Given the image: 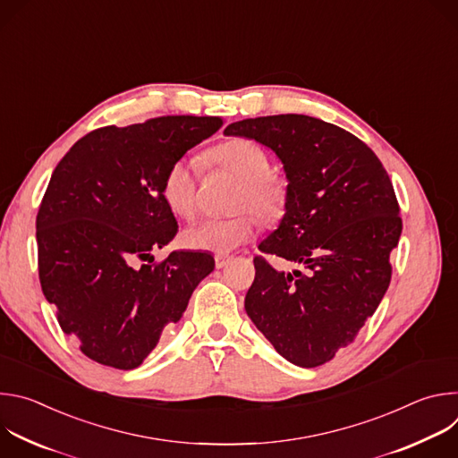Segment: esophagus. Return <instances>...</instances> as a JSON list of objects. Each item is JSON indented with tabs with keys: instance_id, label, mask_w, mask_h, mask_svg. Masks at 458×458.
Here are the masks:
<instances>
[{
	"instance_id": "obj_1",
	"label": "esophagus",
	"mask_w": 458,
	"mask_h": 458,
	"mask_svg": "<svg viewBox=\"0 0 458 458\" xmlns=\"http://www.w3.org/2000/svg\"><path fill=\"white\" fill-rule=\"evenodd\" d=\"M230 263V255H223V253H217L216 255V268H225L226 265Z\"/></svg>"
}]
</instances>
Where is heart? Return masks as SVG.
Wrapping results in <instances>:
<instances>
[{"mask_svg":"<svg viewBox=\"0 0 458 458\" xmlns=\"http://www.w3.org/2000/svg\"><path fill=\"white\" fill-rule=\"evenodd\" d=\"M207 161L241 181L237 210H251L265 223H276L284 216L288 184L270 172V157L263 147L250 140H230L210 148ZM161 190L175 216L193 217L198 212V165L186 157L175 159L165 172ZM255 226L257 221L248 212L228 219H203L182 232V242L191 250L228 253L248 242Z\"/></svg>","mask_w":458,"mask_h":458,"instance_id":"b5f03b06","label":"heart"}]
</instances>
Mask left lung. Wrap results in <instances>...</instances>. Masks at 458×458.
Returning <instances> with one entry per match:
<instances>
[{
	"mask_svg": "<svg viewBox=\"0 0 458 458\" xmlns=\"http://www.w3.org/2000/svg\"><path fill=\"white\" fill-rule=\"evenodd\" d=\"M225 134L281 159L286 214L259 250L304 267L284 274L255 257L244 310L286 360L320 366L355 339L389 286V253L403 232L394 184L368 145L317 117L242 119Z\"/></svg>",
	"mask_w": 458,
	"mask_h": 458,
	"instance_id": "obj_1",
	"label": "left lung"
}]
</instances>
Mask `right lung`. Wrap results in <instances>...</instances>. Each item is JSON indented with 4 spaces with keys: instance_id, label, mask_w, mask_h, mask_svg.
Listing matches in <instances>:
<instances>
[{
    "instance_id": "1",
    "label": "right lung",
    "mask_w": 458,
    "mask_h": 458,
    "mask_svg": "<svg viewBox=\"0 0 458 458\" xmlns=\"http://www.w3.org/2000/svg\"><path fill=\"white\" fill-rule=\"evenodd\" d=\"M221 117L165 115L81 138L52 172L36 217L43 295L81 352L134 369L177 322L214 257L152 251L177 233L163 199L168 166L216 134Z\"/></svg>"
}]
</instances>
